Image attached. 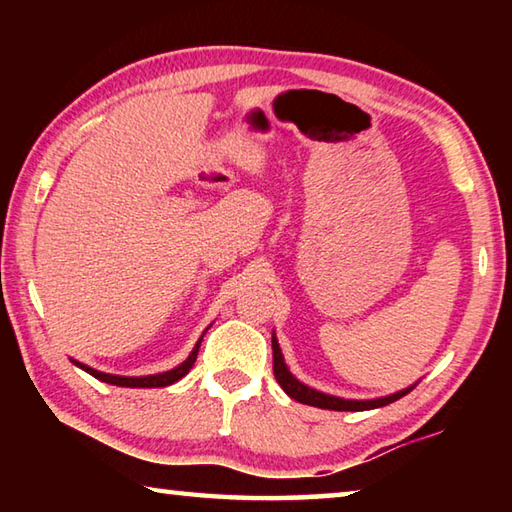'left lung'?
<instances>
[{
	"label": "left lung",
	"instance_id": "8db88e82",
	"mask_svg": "<svg viewBox=\"0 0 512 512\" xmlns=\"http://www.w3.org/2000/svg\"><path fill=\"white\" fill-rule=\"evenodd\" d=\"M273 375L277 379V384L284 388V393H287L289 397H293V400L300 402V404L318 406V409H327V411H368V409H379V406L391 404L395 400H400V397H404L406 393H411V388H406V391H400V393H395V395L379 397V400H366V402L341 400V397L318 393V391H314V388L300 384V381L287 370V363H284V359H282L280 345H277L275 336H273Z\"/></svg>",
	"mask_w": 512,
	"mask_h": 512
}]
</instances>
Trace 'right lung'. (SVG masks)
Returning <instances> with one entry per match:
<instances>
[{
	"mask_svg": "<svg viewBox=\"0 0 512 512\" xmlns=\"http://www.w3.org/2000/svg\"><path fill=\"white\" fill-rule=\"evenodd\" d=\"M203 341V339H201ZM201 341L196 343V348L189 354L187 361L180 363L178 368H173L169 372H160V375H149V377H119V375H106V372H99L94 368L88 366H81V363H76V366L83 368L85 372H90L92 377H97L99 381H106V384H115V386H128V388H162V386H169L173 381L183 379L189 370H192L194 361L198 357V348H201Z\"/></svg>",
	"mask_w": 512,
	"mask_h": 512,
	"instance_id": "add662e5",
	"label": "right lung"
}]
</instances>
